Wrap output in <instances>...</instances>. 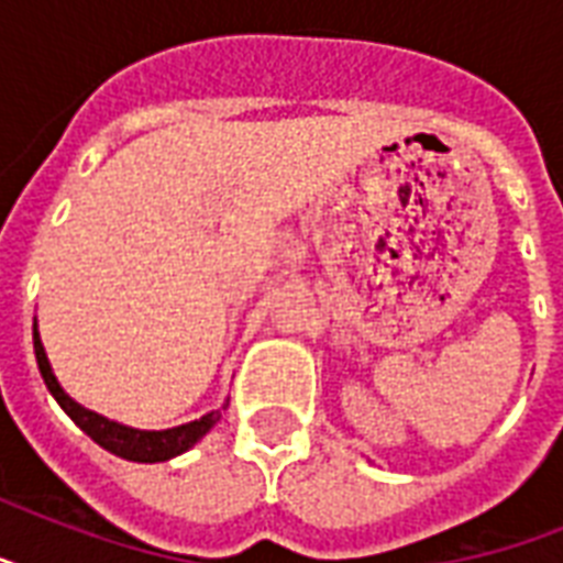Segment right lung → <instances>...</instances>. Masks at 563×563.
<instances>
[{
    "label": "right lung",
    "instance_id": "1",
    "mask_svg": "<svg viewBox=\"0 0 563 563\" xmlns=\"http://www.w3.org/2000/svg\"><path fill=\"white\" fill-rule=\"evenodd\" d=\"M34 356H37L40 376H43V383H46V388L52 391V397L60 402V409H64L66 415L96 441V444L104 446L108 453L122 455L128 462L154 464L166 462V459H175V455H180L184 450H189L198 438L207 435L212 429V423L221 418L219 411H210V415H203L201 420H192V423H184V427L175 429H163V432H143V429L122 427L117 420H108L101 418V415H96V411L84 409V406H78L69 394H64V388L57 385L55 374L48 368L46 351H43V344H40L37 327H34Z\"/></svg>",
    "mask_w": 563,
    "mask_h": 563
}]
</instances>
